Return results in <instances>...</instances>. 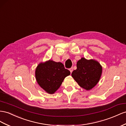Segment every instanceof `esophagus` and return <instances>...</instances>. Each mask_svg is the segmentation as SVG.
<instances>
[{
    "label": "esophagus",
    "instance_id": "34e87169",
    "mask_svg": "<svg viewBox=\"0 0 126 126\" xmlns=\"http://www.w3.org/2000/svg\"><path fill=\"white\" fill-rule=\"evenodd\" d=\"M69 71H70V73H71L73 72V68H70L69 69Z\"/></svg>",
    "mask_w": 126,
    "mask_h": 126
}]
</instances>
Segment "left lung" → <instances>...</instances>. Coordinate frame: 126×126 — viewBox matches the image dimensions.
Wrapping results in <instances>:
<instances>
[{"instance_id": "1", "label": "left lung", "mask_w": 126, "mask_h": 126, "mask_svg": "<svg viewBox=\"0 0 126 126\" xmlns=\"http://www.w3.org/2000/svg\"><path fill=\"white\" fill-rule=\"evenodd\" d=\"M102 73V67L97 61L83 57L77 62V69L71 76L81 87L89 91L99 81Z\"/></svg>"}]
</instances>
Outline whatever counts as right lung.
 I'll return each mask as SVG.
<instances>
[{
	"label": "right lung",
	"mask_w": 126,
	"mask_h": 126,
	"mask_svg": "<svg viewBox=\"0 0 126 126\" xmlns=\"http://www.w3.org/2000/svg\"><path fill=\"white\" fill-rule=\"evenodd\" d=\"M70 74L60 62L49 60L40 63L36 67L35 75L37 83L50 94L55 93L60 87L65 77Z\"/></svg>",
	"instance_id": "right-lung-1"
}]
</instances>
